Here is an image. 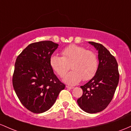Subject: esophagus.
<instances>
[{
    "label": "esophagus",
    "mask_w": 131,
    "mask_h": 131,
    "mask_svg": "<svg viewBox=\"0 0 131 131\" xmlns=\"http://www.w3.org/2000/svg\"><path fill=\"white\" fill-rule=\"evenodd\" d=\"M66 88L68 89H73V86H69V85H66Z\"/></svg>",
    "instance_id": "obj_1"
}]
</instances>
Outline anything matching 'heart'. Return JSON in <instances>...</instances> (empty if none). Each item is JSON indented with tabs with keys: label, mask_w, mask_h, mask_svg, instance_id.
<instances>
[{
	"label": "heart",
	"mask_w": 131,
	"mask_h": 131,
	"mask_svg": "<svg viewBox=\"0 0 131 131\" xmlns=\"http://www.w3.org/2000/svg\"><path fill=\"white\" fill-rule=\"evenodd\" d=\"M62 57L51 56L49 64L51 68L60 77H64V81L70 85H76L83 79L85 81L92 79L96 75L98 69V58L96 54L87 50L83 46L71 45L61 51Z\"/></svg>",
	"instance_id": "obj_1"
}]
</instances>
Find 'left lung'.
Instances as JSON below:
<instances>
[{"label":"left lung","instance_id":"1","mask_svg":"<svg viewBox=\"0 0 131 131\" xmlns=\"http://www.w3.org/2000/svg\"><path fill=\"white\" fill-rule=\"evenodd\" d=\"M98 51V71L90 81L80 87L83 95L78 105L86 113H96L105 110L112 100L119 79L115 58L101 44L90 41Z\"/></svg>","mask_w":131,"mask_h":131}]
</instances>
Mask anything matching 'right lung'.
Instances as JSON below:
<instances>
[{
	"instance_id": "right-lung-1",
	"label": "right lung",
	"mask_w": 131,
	"mask_h": 131,
	"mask_svg": "<svg viewBox=\"0 0 131 131\" xmlns=\"http://www.w3.org/2000/svg\"><path fill=\"white\" fill-rule=\"evenodd\" d=\"M58 47V44L51 41L33 42L16 59L13 86L21 103L32 113L49 110L65 89L49 64L50 58Z\"/></svg>"
}]
</instances>
